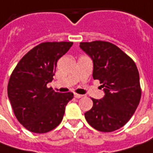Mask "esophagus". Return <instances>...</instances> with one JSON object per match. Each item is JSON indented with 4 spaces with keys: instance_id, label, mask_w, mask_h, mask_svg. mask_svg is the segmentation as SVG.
Wrapping results in <instances>:
<instances>
[{
    "instance_id": "esophagus-1",
    "label": "esophagus",
    "mask_w": 153,
    "mask_h": 153,
    "mask_svg": "<svg viewBox=\"0 0 153 153\" xmlns=\"http://www.w3.org/2000/svg\"><path fill=\"white\" fill-rule=\"evenodd\" d=\"M74 97L76 98V99H80V98L82 97V95H81V94H74Z\"/></svg>"
}]
</instances>
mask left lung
<instances>
[{
    "label": "left lung",
    "instance_id": "8db88e82",
    "mask_svg": "<svg viewBox=\"0 0 153 153\" xmlns=\"http://www.w3.org/2000/svg\"><path fill=\"white\" fill-rule=\"evenodd\" d=\"M80 48L92 59L93 77L105 92L101 100L92 98L93 107L85 112L86 120L99 131H115L131 118L140 100L138 69L129 56L108 42H81Z\"/></svg>",
    "mask_w": 153,
    "mask_h": 153
}]
</instances>
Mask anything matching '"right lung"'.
<instances>
[{
  "mask_svg": "<svg viewBox=\"0 0 153 153\" xmlns=\"http://www.w3.org/2000/svg\"><path fill=\"white\" fill-rule=\"evenodd\" d=\"M73 42H53L36 46L18 63L10 76L7 94L15 117L29 131L49 132L61 123L73 94L58 93L47 84L53 79L57 62Z\"/></svg>",
  "mask_w": 153,
  "mask_h": 153,
  "instance_id": "obj_1",
  "label": "right lung"
}]
</instances>
